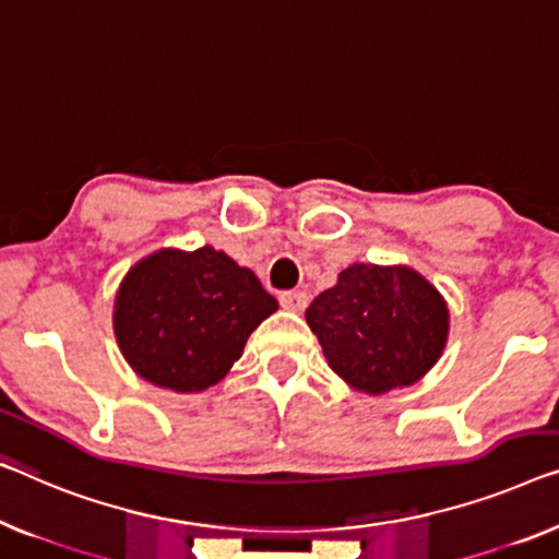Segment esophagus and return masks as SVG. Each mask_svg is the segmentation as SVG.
<instances>
[{"instance_id":"esophagus-1","label":"esophagus","mask_w":559,"mask_h":559,"mask_svg":"<svg viewBox=\"0 0 559 559\" xmlns=\"http://www.w3.org/2000/svg\"><path fill=\"white\" fill-rule=\"evenodd\" d=\"M281 306L286 308V311L301 313L304 308L308 306V296L304 294V290H283V294H281Z\"/></svg>"}]
</instances>
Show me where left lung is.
<instances>
[{
	"instance_id": "8db88e82",
	"label": "left lung",
	"mask_w": 559,
	"mask_h": 559,
	"mask_svg": "<svg viewBox=\"0 0 559 559\" xmlns=\"http://www.w3.org/2000/svg\"><path fill=\"white\" fill-rule=\"evenodd\" d=\"M306 321L331 369L366 394L416 384L449 333L447 301L406 265H348L306 308Z\"/></svg>"
}]
</instances>
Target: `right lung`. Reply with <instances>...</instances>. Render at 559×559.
Instances as JSON below:
<instances>
[{
  "instance_id": "obj_1",
  "label": "right lung",
  "mask_w": 559,
  "mask_h": 559,
  "mask_svg": "<svg viewBox=\"0 0 559 559\" xmlns=\"http://www.w3.org/2000/svg\"><path fill=\"white\" fill-rule=\"evenodd\" d=\"M276 308L255 273L223 251L163 248L122 278L112 329L138 377L193 394L226 377Z\"/></svg>"
}]
</instances>
